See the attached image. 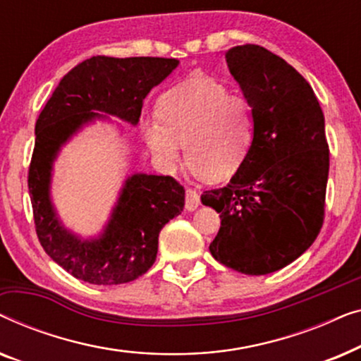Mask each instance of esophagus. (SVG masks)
I'll return each instance as SVG.
<instances>
[{
  "mask_svg": "<svg viewBox=\"0 0 361 361\" xmlns=\"http://www.w3.org/2000/svg\"><path fill=\"white\" fill-rule=\"evenodd\" d=\"M200 205V194L195 189H185V209L192 212Z\"/></svg>",
  "mask_w": 361,
  "mask_h": 361,
  "instance_id": "34e87169",
  "label": "esophagus"
}]
</instances>
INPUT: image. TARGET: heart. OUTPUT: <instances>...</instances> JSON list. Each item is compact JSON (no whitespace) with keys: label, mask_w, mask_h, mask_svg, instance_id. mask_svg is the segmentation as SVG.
<instances>
[{"label":"heart","mask_w":361,"mask_h":361,"mask_svg":"<svg viewBox=\"0 0 361 361\" xmlns=\"http://www.w3.org/2000/svg\"><path fill=\"white\" fill-rule=\"evenodd\" d=\"M255 131L253 103L209 77L171 88L159 102V118L142 125L147 146L162 166L179 164L185 145L187 164L210 180L228 179L240 169Z\"/></svg>","instance_id":"obj_1"}]
</instances>
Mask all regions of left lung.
Listing matches in <instances>:
<instances>
[{"label": "left lung", "instance_id": "obj_1", "mask_svg": "<svg viewBox=\"0 0 361 361\" xmlns=\"http://www.w3.org/2000/svg\"><path fill=\"white\" fill-rule=\"evenodd\" d=\"M225 57L253 103L255 141L228 184L205 190L202 204L221 220L212 256L261 276L298 259L322 228L330 164L324 113L309 82L268 49L245 44Z\"/></svg>", "mask_w": 361, "mask_h": 361}]
</instances>
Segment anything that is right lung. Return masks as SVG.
I'll return each mask as SVG.
<instances>
[{
  "label": "right lung",
  "mask_w": 361,
  "mask_h": 361,
  "mask_svg": "<svg viewBox=\"0 0 361 361\" xmlns=\"http://www.w3.org/2000/svg\"><path fill=\"white\" fill-rule=\"evenodd\" d=\"M177 59L95 56L62 78L36 121L27 171L39 243L73 278L98 286L135 281L154 264L159 233L184 209L185 190L171 176L128 177L110 224L97 240L83 241L59 224L49 197L52 162L83 123L110 113L137 125L142 100L177 67Z\"/></svg>",
  "instance_id": "1"
}]
</instances>
